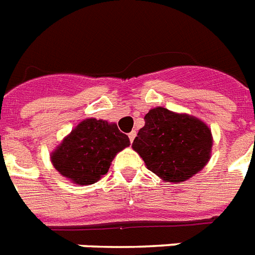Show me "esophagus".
<instances>
[{
  "label": "esophagus",
  "instance_id": "esophagus-1",
  "mask_svg": "<svg viewBox=\"0 0 255 255\" xmlns=\"http://www.w3.org/2000/svg\"><path fill=\"white\" fill-rule=\"evenodd\" d=\"M135 135H136V131H135V130H132V131L129 132V139H130V142H132V140H134V138H135Z\"/></svg>",
  "mask_w": 255,
  "mask_h": 255
}]
</instances>
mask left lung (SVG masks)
<instances>
[{"instance_id": "8db88e82", "label": "left lung", "mask_w": 255, "mask_h": 255, "mask_svg": "<svg viewBox=\"0 0 255 255\" xmlns=\"http://www.w3.org/2000/svg\"><path fill=\"white\" fill-rule=\"evenodd\" d=\"M212 132L202 120L156 107L144 116V126L132 150L147 169L165 182H182L201 172L210 161Z\"/></svg>"}]
</instances>
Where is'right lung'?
I'll use <instances>...</instances> for the list:
<instances>
[{
  "label": "right lung",
  "mask_w": 255,
  "mask_h": 255,
  "mask_svg": "<svg viewBox=\"0 0 255 255\" xmlns=\"http://www.w3.org/2000/svg\"><path fill=\"white\" fill-rule=\"evenodd\" d=\"M129 146V136L115 123L86 119L50 152V161L73 184L91 185L108 173L116 155Z\"/></svg>",
  "instance_id": "right-lung-1"
}]
</instances>
